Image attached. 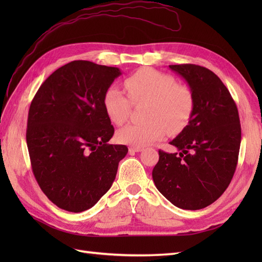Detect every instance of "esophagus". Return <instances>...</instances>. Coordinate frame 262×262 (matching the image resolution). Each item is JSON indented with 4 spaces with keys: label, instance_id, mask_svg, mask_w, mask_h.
Listing matches in <instances>:
<instances>
[{
    "label": "esophagus",
    "instance_id": "obj_1",
    "mask_svg": "<svg viewBox=\"0 0 262 262\" xmlns=\"http://www.w3.org/2000/svg\"><path fill=\"white\" fill-rule=\"evenodd\" d=\"M142 149V146H129V152H141Z\"/></svg>",
    "mask_w": 262,
    "mask_h": 262
}]
</instances>
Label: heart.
I'll use <instances>...</instances> for the list:
<instances>
[{
	"mask_svg": "<svg viewBox=\"0 0 262 262\" xmlns=\"http://www.w3.org/2000/svg\"><path fill=\"white\" fill-rule=\"evenodd\" d=\"M127 94L116 85L103 93L105 114L115 125L129 118L133 103H146L143 124L128 125L117 133L120 143L145 146L163 138L166 133L178 134L185 129L194 110V96L190 88L180 84L172 75L153 69H142L125 80Z\"/></svg>",
	"mask_w": 262,
	"mask_h": 262,
	"instance_id": "heart-1",
	"label": "heart"
}]
</instances>
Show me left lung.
Listing matches in <instances>:
<instances>
[{
    "instance_id": "8db88e82",
    "label": "left lung",
    "mask_w": 262,
    "mask_h": 262,
    "mask_svg": "<svg viewBox=\"0 0 262 262\" xmlns=\"http://www.w3.org/2000/svg\"><path fill=\"white\" fill-rule=\"evenodd\" d=\"M190 86L194 110L171 145L159 151L152 177L158 190L182 209L197 210L219 199L236 169L241 144L238 111L230 91L214 72L194 64L169 65Z\"/></svg>"
}]
</instances>
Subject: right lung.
<instances>
[{"label": "right lung", "instance_id": "obj_1", "mask_svg": "<svg viewBox=\"0 0 262 262\" xmlns=\"http://www.w3.org/2000/svg\"><path fill=\"white\" fill-rule=\"evenodd\" d=\"M118 68L73 60L49 75L33 97L27 146L33 176L57 207L86 210L107 192L126 145L108 144L115 129L102 98Z\"/></svg>", "mask_w": 262, "mask_h": 262}]
</instances>
